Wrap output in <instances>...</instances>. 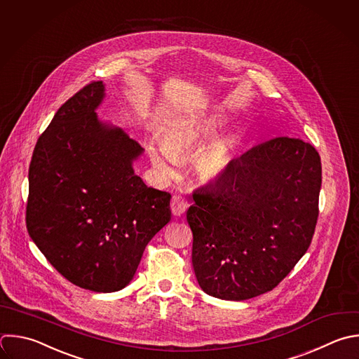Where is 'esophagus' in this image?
<instances>
[{"label":"esophagus","mask_w":359,"mask_h":359,"mask_svg":"<svg viewBox=\"0 0 359 359\" xmlns=\"http://www.w3.org/2000/svg\"><path fill=\"white\" fill-rule=\"evenodd\" d=\"M188 208V201L182 195H174L171 199V210L174 216H181Z\"/></svg>","instance_id":"1"}]
</instances>
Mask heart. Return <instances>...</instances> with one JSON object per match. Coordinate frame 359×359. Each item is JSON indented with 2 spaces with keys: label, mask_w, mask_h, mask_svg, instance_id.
Segmentation results:
<instances>
[{
  "label": "heart",
  "mask_w": 359,
  "mask_h": 359,
  "mask_svg": "<svg viewBox=\"0 0 359 359\" xmlns=\"http://www.w3.org/2000/svg\"><path fill=\"white\" fill-rule=\"evenodd\" d=\"M226 128V119L220 115L191 116L172 125L164 136V144H150L149 154L157 170L164 174L171 171L177 156L191 153L202 147ZM231 158V144L220 142L213 144L196 161V170L206 180L217 178L224 172Z\"/></svg>",
  "instance_id": "1"
}]
</instances>
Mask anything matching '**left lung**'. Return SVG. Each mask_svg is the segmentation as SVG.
<instances>
[{"mask_svg":"<svg viewBox=\"0 0 359 359\" xmlns=\"http://www.w3.org/2000/svg\"><path fill=\"white\" fill-rule=\"evenodd\" d=\"M321 161L292 137L271 139L192 194V265L210 296L245 300L272 290L307 251L317 217Z\"/></svg>","mask_w":359,"mask_h":359,"instance_id":"obj_1","label":"left lung"}]
</instances>
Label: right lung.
<instances>
[{
  "mask_svg": "<svg viewBox=\"0 0 359 359\" xmlns=\"http://www.w3.org/2000/svg\"><path fill=\"white\" fill-rule=\"evenodd\" d=\"M102 81L67 100L39 136L29 165L27 229L72 283L115 292L171 220V194L149 188L132 161L142 146L98 121Z\"/></svg>",
  "mask_w": 359,
  "mask_h": 359,
  "instance_id": "right-lung-1",
  "label": "right lung"
}]
</instances>
